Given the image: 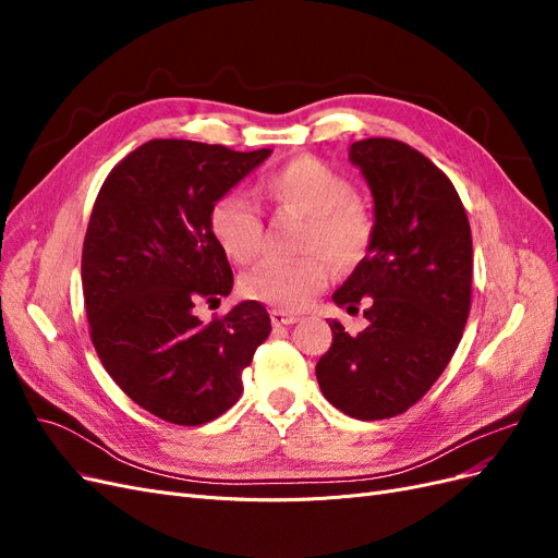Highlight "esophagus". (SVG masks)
Listing matches in <instances>:
<instances>
[{"mask_svg":"<svg viewBox=\"0 0 558 558\" xmlns=\"http://www.w3.org/2000/svg\"><path fill=\"white\" fill-rule=\"evenodd\" d=\"M269 318H272V326H275V328L293 326L295 320H298L295 314H289V312H283V310H272V312H269Z\"/></svg>","mask_w":558,"mask_h":558,"instance_id":"1","label":"esophagus"}]
</instances>
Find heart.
Wrapping results in <instances>:
<instances>
[{"label": "heart", "instance_id": "b5f03b06", "mask_svg": "<svg viewBox=\"0 0 558 558\" xmlns=\"http://www.w3.org/2000/svg\"><path fill=\"white\" fill-rule=\"evenodd\" d=\"M263 195L279 211L307 218L298 260H263L242 277L248 300L298 312L324 289L335 269L356 267L375 240V221L359 199L351 181L314 156H300L263 179ZM216 244L234 263L246 265L263 248V218L242 193H226L209 211Z\"/></svg>", "mask_w": 558, "mask_h": 558}]
</instances>
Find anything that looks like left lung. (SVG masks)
Returning a JSON list of instances; mask_svg holds the SVG:
<instances>
[{"label":"left lung","mask_w":558,"mask_h":558,"mask_svg":"<svg viewBox=\"0 0 558 558\" xmlns=\"http://www.w3.org/2000/svg\"><path fill=\"white\" fill-rule=\"evenodd\" d=\"M375 199V240L335 291V305L367 310L365 330L330 320L332 344L316 363L337 410L377 421L408 412L459 347L472 293V234L447 174L416 148L373 137L351 144Z\"/></svg>","instance_id":"obj_1"}]
</instances>
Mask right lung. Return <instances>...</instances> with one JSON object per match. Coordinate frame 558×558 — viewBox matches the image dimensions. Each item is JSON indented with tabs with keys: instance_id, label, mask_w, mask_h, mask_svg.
Wrapping results in <instances>:
<instances>
[{
	"instance_id": "add662e5",
	"label": "right lung",
	"mask_w": 558,
	"mask_h": 558,
	"mask_svg": "<svg viewBox=\"0 0 558 558\" xmlns=\"http://www.w3.org/2000/svg\"><path fill=\"white\" fill-rule=\"evenodd\" d=\"M272 150L150 140L109 172L83 240L81 281L99 361L123 393L177 426H199L242 396V373L272 324L256 300L202 324V300L232 291L209 230L214 202Z\"/></svg>"
}]
</instances>
